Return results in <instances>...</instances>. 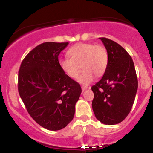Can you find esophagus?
<instances>
[{
  "instance_id": "obj_1",
  "label": "esophagus",
  "mask_w": 153,
  "mask_h": 153,
  "mask_svg": "<svg viewBox=\"0 0 153 153\" xmlns=\"http://www.w3.org/2000/svg\"><path fill=\"white\" fill-rule=\"evenodd\" d=\"M81 88H82V92H83L84 91H85V90H86V89H88V86H85V85H82Z\"/></svg>"
}]
</instances>
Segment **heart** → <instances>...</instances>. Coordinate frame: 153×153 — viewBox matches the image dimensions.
Returning <instances> with one entry per match:
<instances>
[{"label":"heart","mask_w":153,"mask_h":153,"mask_svg":"<svg viewBox=\"0 0 153 153\" xmlns=\"http://www.w3.org/2000/svg\"><path fill=\"white\" fill-rule=\"evenodd\" d=\"M69 57H63L59 60L61 70L68 77L76 78L83 85H88L94 80L95 76L103 75L108 63L107 51L104 47L91 43H81L72 47L68 51Z\"/></svg>","instance_id":"heart-1"}]
</instances>
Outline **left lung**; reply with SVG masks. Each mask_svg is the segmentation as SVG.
<instances>
[{
  "label": "left lung",
  "mask_w": 153,
  "mask_h": 153,
  "mask_svg": "<svg viewBox=\"0 0 153 153\" xmlns=\"http://www.w3.org/2000/svg\"><path fill=\"white\" fill-rule=\"evenodd\" d=\"M108 63L102 78L91 89L92 108L96 119L107 125L122 122L129 114L137 91L138 81L131 56L118 43L101 37Z\"/></svg>",
  "instance_id": "left-lung-1"
}]
</instances>
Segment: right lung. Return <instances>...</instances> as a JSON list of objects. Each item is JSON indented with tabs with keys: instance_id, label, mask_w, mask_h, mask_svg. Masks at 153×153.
Returning <instances> with one entry per match:
<instances>
[{
	"instance_id": "obj_1",
	"label": "right lung",
	"mask_w": 153,
	"mask_h": 153,
	"mask_svg": "<svg viewBox=\"0 0 153 153\" xmlns=\"http://www.w3.org/2000/svg\"><path fill=\"white\" fill-rule=\"evenodd\" d=\"M68 44L38 45L26 56L19 71V93L28 113L48 130L62 129L73 120L82 91L59 67L58 56Z\"/></svg>"
}]
</instances>
